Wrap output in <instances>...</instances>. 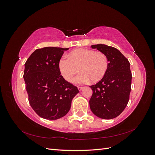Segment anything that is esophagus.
Wrapping results in <instances>:
<instances>
[{
  "label": "esophagus",
  "instance_id": "1",
  "mask_svg": "<svg viewBox=\"0 0 155 155\" xmlns=\"http://www.w3.org/2000/svg\"><path fill=\"white\" fill-rule=\"evenodd\" d=\"M78 90H79V91H81L82 90V89L83 88V87H78Z\"/></svg>",
  "mask_w": 155,
  "mask_h": 155
}]
</instances>
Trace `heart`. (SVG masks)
Returning <instances> with one entry per match:
<instances>
[{
    "instance_id": "1",
    "label": "heart",
    "mask_w": 155,
    "mask_h": 155,
    "mask_svg": "<svg viewBox=\"0 0 155 155\" xmlns=\"http://www.w3.org/2000/svg\"><path fill=\"white\" fill-rule=\"evenodd\" d=\"M59 69L63 77L68 82L80 70L81 73L75 79L78 83L100 81L105 76L109 60L101 51L79 48L71 51L68 55H64L59 61Z\"/></svg>"
}]
</instances>
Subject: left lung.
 Instances as JSON below:
<instances>
[{
    "instance_id": "obj_1",
    "label": "left lung",
    "mask_w": 155,
    "mask_h": 155,
    "mask_svg": "<svg viewBox=\"0 0 155 155\" xmlns=\"http://www.w3.org/2000/svg\"><path fill=\"white\" fill-rule=\"evenodd\" d=\"M91 48L104 53L109 60L105 76L96 85L90 86L92 95L89 101L94 114L110 120L124 111L129 100L132 74L128 59L116 48L105 45H92Z\"/></svg>"
}]
</instances>
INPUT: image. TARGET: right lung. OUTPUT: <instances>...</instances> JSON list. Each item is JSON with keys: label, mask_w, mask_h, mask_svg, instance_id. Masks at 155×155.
Masks as SVG:
<instances>
[{"label": "right lung", "mask_w": 155, "mask_h": 155, "mask_svg": "<svg viewBox=\"0 0 155 155\" xmlns=\"http://www.w3.org/2000/svg\"><path fill=\"white\" fill-rule=\"evenodd\" d=\"M68 49L49 46L37 49L25 64L23 78L28 101L43 118L54 120L66 115L79 92L77 87L61 76L59 69V60Z\"/></svg>", "instance_id": "right-lung-1"}]
</instances>
